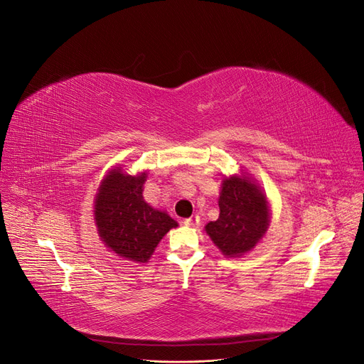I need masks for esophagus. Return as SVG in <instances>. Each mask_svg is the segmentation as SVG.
I'll return each instance as SVG.
<instances>
[{
	"instance_id": "1",
	"label": "esophagus",
	"mask_w": 364,
	"mask_h": 364,
	"mask_svg": "<svg viewBox=\"0 0 364 364\" xmlns=\"http://www.w3.org/2000/svg\"><path fill=\"white\" fill-rule=\"evenodd\" d=\"M183 223H185V226L196 228V226H199L200 218H199V215H194V217H190V218H185Z\"/></svg>"
}]
</instances>
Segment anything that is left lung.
Here are the masks:
<instances>
[{
  "label": "left lung",
  "mask_w": 364,
  "mask_h": 364,
  "mask_svg": "<svg viewBox=\"0 0 364 364\" xmlns=\"http://www.w3.org/2000/svg\"><path fill=\"white\" fill-rule=\"evenodd\" d=\"M218 208V218L205 226L213 243L229 258L250 252L270 223L266 194L249 176L234 174L223 179Z\"/></svg>",
  "instance_id": "1"
}]
</instances>
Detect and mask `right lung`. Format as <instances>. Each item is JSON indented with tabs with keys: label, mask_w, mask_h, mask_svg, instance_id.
<instances>
[{
	"label": "right lung",
	"mask_w": 364,
	"mask_h": 364,
	"mask_svg": "<svg viewBox=\"0 0 364 364\" xmlns=\"http://www.w3.org/2000/svg\"><path fill=\"white\" fill-rule=\"evenodd\" d=\"M146 179V171L130 176L115 167L105 176L94 202L97 230L106 247L135 262H147L162 237L178 226L144 200Z\"/></svg>",
	"instance_id": "1"
}]
</instances>
